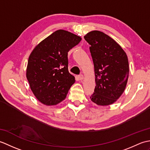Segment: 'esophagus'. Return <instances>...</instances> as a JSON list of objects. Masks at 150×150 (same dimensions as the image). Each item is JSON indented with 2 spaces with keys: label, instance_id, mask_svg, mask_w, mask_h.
<instances>
[{
  "label": "esophagus",
  "instance_id": "esophagus-1",
  "mask_svg": "<svg viewBox=\"0 0 150 150\" xmlns=\"http://www.w3.org/2000/svg\"><path fill=\"white\" fill-rule=\"evenodd\" d=\"M78 78H79V81L83 80V79H84V75H82V74H81V75H79Z\"/></svg>",
  "mask_w": 150,
  "mask_h": 150
}]
</instances>
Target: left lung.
Returning <instances> with one entry per match:
<instances>
[{
  "instance_id": "1",
  "label": "left lung",
  "mask_w": 150,
  "mask_h": 150,
  "mask_svg": "<svg viewBox=\"0 0 150 150\" xmlns=\"http://www.w3.org/2000/svg\"><path fill=\"white\" fill-rule=\"evenodd\" d=\"M90 44L95 76V88L91 100L98 106H109L125 90L129 77L126 53L115 40L100 31L85 35Z\"/></svg>"
}]
</instances>
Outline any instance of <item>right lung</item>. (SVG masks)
I'll use <instances>...</instances> for the list:
<instances>
[{"label":"right lung","mask_w":150,"mask_h":150,"mask_svg":"<svg viewBox=\"0 0 150 150\" xmlns=\"http://www.w3.org/2000/svg\"><path fill=\"white\" fill-rule=\"evenodd\" d=\"M81 37L59 30L38 44L28 59L26 78L37 99L54 106L65 99L75 83L68 71V52L81 42Z\"/></svg>","instance_id":"add662e5"}]
</instances>
